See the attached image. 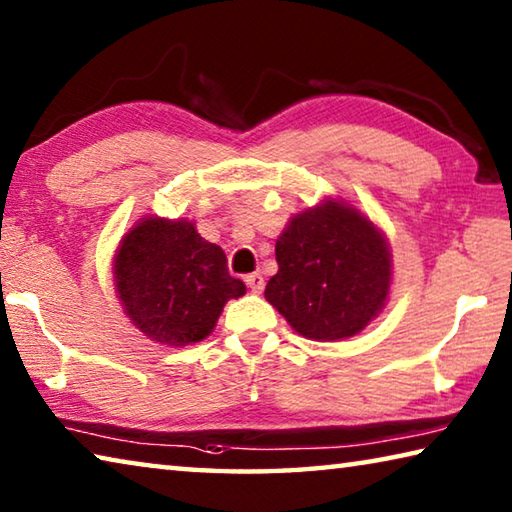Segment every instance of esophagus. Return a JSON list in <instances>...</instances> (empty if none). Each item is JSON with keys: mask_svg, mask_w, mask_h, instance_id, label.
Wrapping results in <instances>:
<instances>
[{"mask_svg": "<svg viewBox=\"0 0 512 512\" xmlns=\"http://www.w3.org/2000/svg\"><path fill=\"white\" fill-rule=\"evenodd\" d=\"M246 284H248L250 291H253V293H262V289H264V277H262V273H250V275H246Z\"/></svg>", "mask_w": 512, "mask_h": 512, "instance_id": "1", "label": "esophagus"}]
</instances>
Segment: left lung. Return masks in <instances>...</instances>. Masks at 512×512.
I'll use <instances>...</instances> for the list:
<instances>
[{"label":"left lung","instance_id":"obj_1","mask_svg":"<svg viewBox=\"0 0 512 512\" xmlns=\"http://www.w3.org/2000/svg\"><path fill=\"white\" fill-rule=\"evenodd\" d=\"M277 273L264 296L298 334L341 341L375 318L391 289V250L368 216L323 201L291 216L275 241Z\"/></svg>","mask_w":512,"mask_h":512}]
</instances>
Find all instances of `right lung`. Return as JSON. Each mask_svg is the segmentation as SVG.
Wrapping results in <instances>:
<instances>
[{"label":"right lung","mask_w":512,"mask_h":512,"mask_svg":"<svg viewBox=\"0 0 512 512\" xmlns=\"http://www.w3.org/2000/svg\"><path fill=\"white\" fill-rule=\"evenodd\" d=\"M112 273L131 323L151 341L178 348L210 336L225 302L246 293L228 273L221 246L185 219H140L119 241Z\"/></svg>","instance_id":"1"}]
</instances>
